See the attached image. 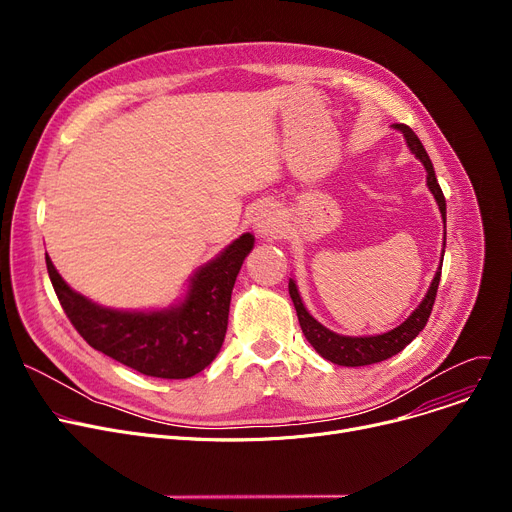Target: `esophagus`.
I'll return each mask as SVG.
<instances>
[{
  "mask_svg": "<svg viewBox=\"0 0 512 512\" xmlns=\"http://www.w3.org/2000/svg\"><path fill=\"white\" fill-rule=\"evenodd\" d=\"M255 228H257V232L259 234H263V236H267V234H272L274 230H276V222H278V218H276V211L272 209V207H261V209H257V213H255Z\"/></svg>",
  "mask_w": 512,
  "mask_h": 512,
  "instance_id": "1",
  "label": "esophagus"
}]
</instances>
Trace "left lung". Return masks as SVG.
<instances>
[{
	"label": "left lung",
	"mask_w": 512,
	"mask_h": 512,
	"mask_svg": "<svg viewBox=\"0 0 512 512\" xmlns=\"http://www.w3.org/2000/svg\"><path fill=\"white\" fill-rule=\"evenodd\" d=\"M394 128L402 132V137H405L411 153L425 166L427 186H429V191H432V195H434V199L440 207L442 220L446 224V199H444L442 188L436 180L432 159H429L427 151L423 149L421 141L417 139V134L407 124H394ZM444 245H446V238H444ZM442 259H444V251H442ZM440 274H442V261H440V267H438V272L434 276V282H432V286H429L421 305L409 315L407 321H402L398 328H394L386 334H378V336H342V334H336V332L328 330L326 326H321L319 321L305 309V305L301 301L299 288H297V284H294V280L288 282V292H290V299L294 303V309H297L301 330H303L305 338L309 340V344L315 348V351L321 357L336 363V365L361 367V365L380 363V361H386V359L394 357L409 342H413V338L425 328L429 313H432V307L436 303Z\"/></svg>",
	"instance_id": "obj_1"
}]
</instances>
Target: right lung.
<instances>
[{"label":"right lung","mask_w":512,"mask_h":512,"mask_svg":"<svg viewBox=\"0 0 512 512\" xmlns=\"http://www.w3.org/2000/svg\"><path fill=\"white\" fill-rule=\"evenodd\" d=\"M255 245L242 234L218 257L195 272L186 297L159 311L107 309L74 292L45 255L49 280L76 332L95 351L164 380H186L218 357L226 328L236 276Z\"/></svg>","instance_id":"right-lung-1"}]
</instances>
